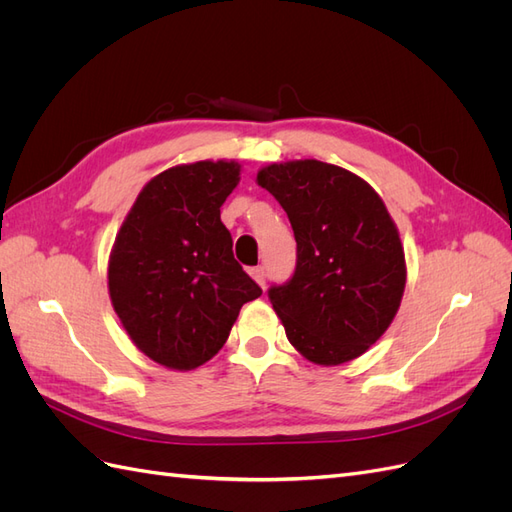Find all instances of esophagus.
<instances>
[{
    "mask_svg": "<svg viewBox=\"0 0 512 512\" xmlns=\"http://www.w3.org/2000/svg\"><path fill=\"white\" fill-rule=\"evenodd\" d=\"M250 275L254 277L256 284H258L260 288H265V284H267V271H265V267H254V269L250 271Z\"/></svg>",
    "mask_w": 512,
    "mask_h": 512,
    "instance_id": "obj_1",
    "label": "esophagus"
}]
</instances>
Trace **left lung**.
<instances>
[{
	"mask_svg": "<svg viewBox=\"0 0 512 512\" xmlns=\"http://www.w3.org/2000/svg\"><path fill=\"white\" fill-rule=\"evenodd\" d=\"M286 211L297 269L269 288L288 342L316 365H342L391 327L406 288L399 230L371 185L350 170L292 160L258 170Z\"/></svg>",
	"mask_w": 512,
	"mask_h": 512,
	"instance_id": "obj_1",
	"label": "left lung"
}]
</instances>
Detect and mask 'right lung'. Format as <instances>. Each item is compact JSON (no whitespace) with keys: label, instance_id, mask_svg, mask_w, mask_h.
Here are the masks:
<instances>
[{"label":"right lung","instance_id":"1","mask_svg":"<svg viewBox=\"0 0 512 512\" xmlns=\"http://www.w3.org/2000/svg\"><path fill=\"white\" fill-rule=\"evenodd\" d=\"M241 164L203 160L153 177L136 196L108 258V294L132 344L188 371L226 344L243 303L262 290L232 256L220 207Z\"/></svg>","mask_w":512,"mask_h":512}]
</instances>
